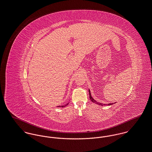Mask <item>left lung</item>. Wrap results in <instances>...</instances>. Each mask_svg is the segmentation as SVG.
Returning a JSON list of instances; mask_svg holds the SVG:
<instances>
[{
    "label": "left lung",
    "mask_w": 152,
    "mask_h": 152,
    "mask_svg": "<svg viewBox=\"0 0 152 152\" xmlns=\"http://www.w3.org/2000/svg\"><path fill=\"white\" fill-rule=\"evenodd\" d=\"M89 99H90V100H91V102H92L93 103H96V104H98V105H100V106H106V105H108V106H110V105H112V104H114V103H109V104H103V103H99V102H97L95 100H94V99H93V98L91 96V92H90V90L89 89Z\"/></svg>",
    "instance_id": "8db88e82"
}]
</instances>
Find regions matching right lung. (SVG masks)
<instances>
[{"instance_id": "1", "label": "right lung", "mask_w": 152, "mask_h": 152, "mask_svg": "<svg viewBox=\"0 0 152 152\" xmlns=\"http://www.w3.org/2000/svg\"><path fill=\"white\" fill-rule=\"evenodd\" d=\"M68 104H69V103H67V104H65V105H64V106H58V107H65V106H67V105H68Z\"/></svg>"}]
</instances>
